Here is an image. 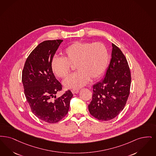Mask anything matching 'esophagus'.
<instances>
[{"instance_id":"esophagus-1","label":"esophagus","mask_w":156,"mask_h":156,"mask_svg":"<svg viewBox=\"0 0 156 156\" xmlns=\"http://www.w3.org/2000/svg\"><path fill=\"white\" fill-rule=\"evenodd\" d=\"M72 94H77V93H79V90H72Z\"/></svg>"}]
</instances>
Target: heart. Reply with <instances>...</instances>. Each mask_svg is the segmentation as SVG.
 <instances>
[{
	"label": "heart",
	"instance_id": "b5f03b06",
	"mask_svg": "<svg viewBox=\"0 0 156 156\" xmlns=\"http://www.w3.org/2000/svg\"><path fill=\"white\" fill-rule=\"evenodd\" d=\"M63 58L54 56L51 62V68L55 75L65 78L72 66L78 70L63 81L67 88H79L85 86L90 79L100 77L107 66L108 51L101 42H77L66 48Z\"/></svg>",
	"mask_w": 156,
	"mask_h": 156
}]
</instances>
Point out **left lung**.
<instances>
[{
    "label": "left lung",
    "instance_id": "1",
    "mask_svg": "<svg viewBox=\"0 0 156 156\" xmlns=\"http://www.w3.org/2000/svg\"><path fill=\"white\" fill-rule=\"evenodd\" d=\"M111 59L104 78L93 85L90 114L100 121L115 118L124 108L129 97L131 75L127 60L121 49L112 44Z\"/></svg>",
    "mask_w": 156,
    "mask_h": 156
}]
</instances>
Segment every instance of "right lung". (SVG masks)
<instances>
[{
  "label": "right lung",
  "instance_id": "1",
  "mask_svg": "<svg viewBox=\"0 0 156 156\" xmlns=\"http://www.w3.org/2000/svg\"><path fill=\"white\" fill-rule=\"evenodd\" d=\"M62 40L40 43L29 55L22 72L27 102L34 115L44 122H59L68 114L73 94L70 90L55 99L62 85L55 78L51 62Z\"/></svg>",
  "mask_w": 156,
  "mask_h": 156
}]
</instances>
